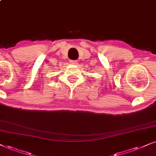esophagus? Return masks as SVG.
<instances>
[{"mask_svg":"<svg viewBox=\"0 0 156 156\" xmlns=\"http://www.w3.org/2000/svg\"><path fill=\"white\" fill-rule=\"evenodd\" d=\"M76 62H77L76 60H70V63H71V64H76Z\"/></svg>","mask_w":156,"mask_h":156,"instance_id":"1","label":"esophagus"}]
</instances>
